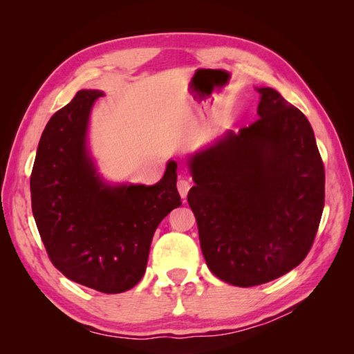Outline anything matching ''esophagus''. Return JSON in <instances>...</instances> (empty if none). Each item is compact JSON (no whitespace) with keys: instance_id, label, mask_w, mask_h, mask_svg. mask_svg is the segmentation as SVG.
<instances>
[{"instance_id":"34e87169","label":"esophagus","mask_w":354,"mask_h":354,"mask_svg":"<svg viewBox=\"0 0 354 354\" xmlns=\"http://www.w3.org/2000/svg\"><path fill=\"white\" fill-rule=\"evenodd\" d=\"M189 189H190V181H189V180L180 178V180L177 181V190H178V194H180L181 198H186Z\"/></svg>"}]
</instances>
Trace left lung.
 Here are the masks:
<instances>
[{
	"mask_svg": "<svg viewBox=\"0 0 354 354\" xmlns=\"http://www.w3.org/2000/svg\"><path fill=\"white\" fill-rule=\"evenodd\" d=\"M259 120L189 159L203 259L234 286L270 282L312 248L325 205V168L304 113L273 88Z\"/></svg>",
	"mask_w": 354,
	"mask_h": 354,
	"instance_id": "8db88e82",
	"label": "left lung"
}]
</instances>
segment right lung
<instances>
[{"instance_id": "1", "label": "right lung", "mask_w": 354, "mask_h": 354, "mask_svg": "<svg viewBox=\"0 0 354 354\" xmlns=\"http://www.w3.org/2000/svg\"><path fill=\"white\" fill-rule=\"evenodd\" d=\"M100 95L81 90L50 118L32 168L30 201L53 266L73 282L120 294L140 282L158 224L181 201L174 160L153 186H109L95 174L87 128Z\"/></svg>"}]
</instances>
